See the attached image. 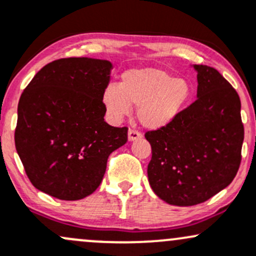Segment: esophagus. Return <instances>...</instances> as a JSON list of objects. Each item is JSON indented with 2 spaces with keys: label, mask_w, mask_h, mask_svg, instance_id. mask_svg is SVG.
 Returning a JSON list of instances; mask_svg holds the SVG:
<instances>
[{
  "label": "esophagus",
  "mask_w": 256,
  "mask_h": 256,
  "mask_svg": "<svg viewBox=\"0 0 256 256\" xmlns=\"http://www.w3.org/2000/svg\"><path fill=\"white\" fill-rule=\"evenodd\" d=\"M142 138V134L140 131L134 130V128H130L128 130V141H134V140Z\"/></svg>",
  "instance_id": "1"
}]
</instances>
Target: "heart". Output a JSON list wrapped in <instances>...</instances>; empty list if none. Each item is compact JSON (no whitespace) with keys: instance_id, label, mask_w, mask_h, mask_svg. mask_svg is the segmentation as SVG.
I'll use <instances>...</instances> for the list:
<instances>
[{"instance_id":"obj_1","label":"heart","mask_w":256,"mask_h":256,"mask_svg":"<svg viewBox=\"0 0 256 256\" xmlns=\"http://www.w3.org/2000/svg\"><path fill=\"white\" fill-rule=\"evenodd\" d=\"M190 85L162 69L126 72L119 85L103 90L102 102L112 119L120 120L137 106L140 122L148 128H160L172 122L190 97Z\"/></svg>"}]
</instances>
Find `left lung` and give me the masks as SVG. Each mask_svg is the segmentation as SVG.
Segmentation results:
<instances>
[{"mask_svg":"<svg viewBox=\"0 0 256 256\" xmlns=\"http://www.w3.org/2000/svg\"><path fill=\"white\" fill-rule=\"evenodd\" d=\"M196 100L168 125L147 131L148 180L160 199L200 204L233 181L242 160L244 126L237 91L218 70L198 66Z\"/></svg>","mask_w":256,"mask_h":256,"instance_id":"obj_1","label":"left lung"}]
</instances>
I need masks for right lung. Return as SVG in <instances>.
Returning <instances> with one entry per match:
<instances>
[{"label": "right lung", "instance_id": "add662e5", "mask_svg": "<svg viewBox=\"0 0 256 256\" xmlns=\"http://www.w3.org/2000/svg\"><path fill=\"white\" fill-rule=\"evenodd\" d=\"M112 63L60 58L46 64L25 87L14 142L26 176L38 190L78 200L97 190L112 152L128 130L104 122L103 90Z\"/></svg>", "mask_w": 256, "mask_h": 256}]
</instances>
